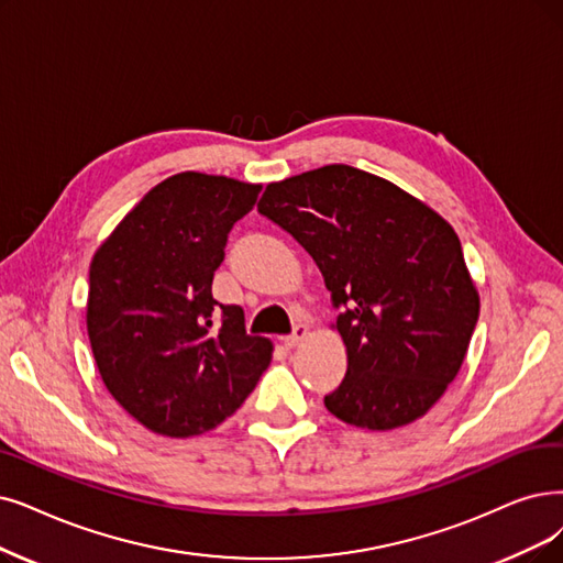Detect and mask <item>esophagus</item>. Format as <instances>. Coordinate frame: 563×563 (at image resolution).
<instances>
[{"label": "esophagus", "mask_w": 563, "mask_h": 563, "mask_svg": "<svg viewBox=\"0 0 563 563\" xmlns=\"http://www.w3.org/2000/svg\"><path fill=\"white\" fill-rule=\"evenodd\" d=\"M307 334H309V328H307V325H296L294 332H290L288 336H284V346H286V349H296L300 342L307 340Z\"/></svg>", "instance_id": "1"}]
</instances>
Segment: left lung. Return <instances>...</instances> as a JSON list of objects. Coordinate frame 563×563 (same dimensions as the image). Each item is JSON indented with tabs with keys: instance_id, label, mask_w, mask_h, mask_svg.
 <instances>
[{
	"instance_id": "left-lung-1",
	"label": "left lung",
	"mask_w": 563,
	"mask_h": 563,
	"mask_svg": "<svg viewBox=\"0 0 563 563\" xmlns=\"http://www.w3.org/2000/svg\"><path fill=\"white\" fill-rule=\"evenodd\" d=\"M258 212L319 265L346 346L325 409L372 432L430 411L457 376L481 296L455 229L390 179L344 164L269 183Z\"/></svg>"
}]
</instances>
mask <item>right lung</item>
<instances>
[{
	"instance_id": "add662e5",
	"label": "right lung",
	"mask_w": 563,
	"mask_h": 563,
	"mask_svg": "<svg viewBox=\"0 0 563 563\" xmlns=\"http://www.w3.org/2000/svg\"><path fill=\"white\" fill-rule=\"evenodd\" d=\"M261 185L185 170L152 187L89 265L87 334L103 386L150 432L187 439L233 416L273 360L212 298L233 223Z\"/></svg>"
}]
</instances>
